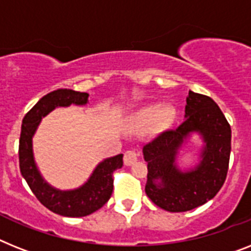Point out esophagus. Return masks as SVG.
<instances>
[{
    "label": "esophagus",
    "instance_id": "esophagus-1",
    "mask_svg": "<svg viewBox=\"0 0 251 251\" xmlns=\"http://www.w3.org/2000/svg\"><path fill=\"white\" fill-rule=\"evenodd\" d=\"M138 159V154L134 150H128L124 152V164L132 165Z\"/></svg>",
    "mask_w": 251,
    "mask_h": 251
}]
</instances>
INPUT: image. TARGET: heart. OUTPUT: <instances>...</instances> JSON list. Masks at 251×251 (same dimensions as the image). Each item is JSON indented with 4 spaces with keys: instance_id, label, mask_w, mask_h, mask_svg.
I'll use <instances>...</instances> for the list:
<instances>
[{
    "instance_id": "heart-1",
    "label": "heart",
    "mask_w": 251,
    "mask_h": 251,
    "mask_svg": "<svg viewBox=\"0 0 251 251\" xmlns=\"http://www.w3.org/2000/svg\"><path fill=\"white\" fill-rule=\"evenodd\" d=\"M175 118V110L171 106L161 107L160 105L155 103L150 106L144 107L136 115V122L140 127H149L156 122L158 126H167Z\"/></svg>"
}]
</instances>
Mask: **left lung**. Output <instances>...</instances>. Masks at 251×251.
<instances>
[{
	"label": "left lung",
	"mask_w": 251,
	"mask_h": 251,
	"mask_svg": "<svg viewBox=\"0 0 251 251\" xmlns=\"http://www.w3.org/2000/svg\"><path fill=\"white\" fill-rule=\"evenodd\" d=\"M185 121L165 130L144 146L148 161L146 195L159 208L179 213L212 200L223 186L231 154V127L210 97L188 92ZM191 133H199L204 146L201 163L188 171L176 165L177 150Z\"/></svg>",
	"instance_id": "left-lung-1"
}]
</instances>
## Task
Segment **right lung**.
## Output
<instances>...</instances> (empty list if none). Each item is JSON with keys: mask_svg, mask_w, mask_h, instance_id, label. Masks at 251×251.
<instances>
[{"mask_svg": "<svg viewBox=\"0 0 251 251\" xmlns=\"http://www.w3.org/2000/svg\"><path fill=\"white\" fill-rule=\"evenodd\" d=\"M88 93L73 90H56L43 96L25 114L19 141L20 172L39 202L56 214L64 217H86L106 204L113 194V173L123 167V154L102 160L95 168L88 181L80 187L61 191L49 185L39 173L33 156L32 138L43 117L60 106L86 105Z\"/></svg>", "mask_w": 251, "mask_h": 251, "instance_id": "add662e5", "label": "right lung"}]
</instances>
